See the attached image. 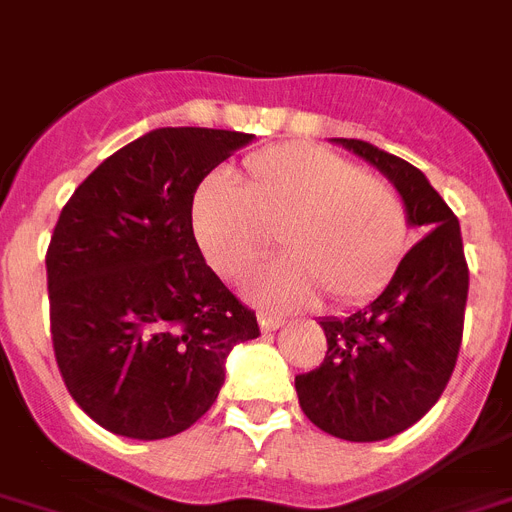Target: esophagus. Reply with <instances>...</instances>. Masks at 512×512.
Returning <instances> with one entry per match:
<instances>
[{"label": "esophagus", "instance_id": "34e87169", "mask_svg": "<svg viewBox=\"0 0 512 512\" xmlns=\"http://www.w3.org/2000/svg\"><path fill=\"white\" fill-rule=\"evenodd\" d=\"M282 324H285V319H280V316L259 314V327H261V332H274V329H280Z\"/></svg>", "mask_w": 512, "mask_h": 512}]
</instances>
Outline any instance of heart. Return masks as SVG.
Instances as JSON below:
<instances>
[{
  "label": "heart",
  "mask_w": 512,
  "mask_h": 512,
  "mask_svg": "<svg viewBox=\"0 0 512 512\" xmlns=\"http://www.w3.org/2000/svg\"><path fill=\"white\" fill-rule=\"evenodd\" d=\"M193 230L206 261L243 280L280 235L285 259L248 282L264 306L295 308L369 298L405 251V209L382 177L322 146L287 143L246 159L243 188L211 175L193 198Z\"/></svg>",
  "instance_id": "heart-1"
}]
</instances>
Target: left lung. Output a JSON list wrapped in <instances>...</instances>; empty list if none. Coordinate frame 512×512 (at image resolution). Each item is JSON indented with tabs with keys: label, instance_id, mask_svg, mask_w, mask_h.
I'll return each mask as SVG.
<instances>
[{
	"label": "left lung",
	"instance_id": "1",
	"mask_svg": "<svg viewBox=\"0 0 512 512\" xmlns=\"http://www.w3.org/2000/svg\"><path fill=\"white\" fill-rule=\"evenodd\" d=\"M374 164L421 232L390 285L342 319H322L327 356L295 390L311 424L348 442L413 426L445 392L463 340L468 264L453 209L413 164L356 138H332Z\"/></svg>",
	"mask_w": 512,
	"mask_h": 512
}]
</instances>
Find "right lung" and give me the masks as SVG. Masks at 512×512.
Listing matches in <instances>:
<instances>
[{
  "label": "right lung",
  "mask_w": 512,
  "mask_h": 512,
  "mask_svg": "<svg viewBox=\"0 0 512 512\" xmlns=\"http://www.w3.org/2000/svg\"><path fill=\"white\" fill-rule=\"evenodd\" d=\"M253 135L159 128L75 188L46 251L59 374L107 432L164 439L209 411L251 308L206 266L193 235L198 185Z\"/></svg>",
  "instance_id": "add662e5"
}]
</instances>
